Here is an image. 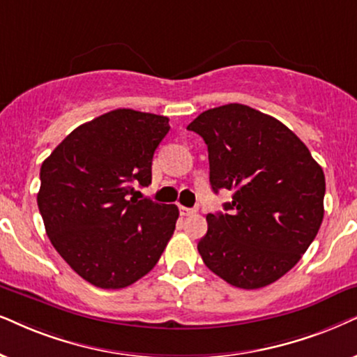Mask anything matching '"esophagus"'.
Returning <instances> with one entry per match:
<instances>
[{"mask_svg":"<svg viewBox=\"0 0 357 357\" xmlns=\"http://www.w3.org/2000/svg\"><path fill=\"white\" fill-rule=\"evenodd\" d=\"M194 209H191V207H184V206H179V214L181 215H184V218H186V215H191V214H194Z\"/></svg>","mask_w":357,"mask_h":357,"instance_id":"1","label":"esophagus"}]
</instances>
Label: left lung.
<instances>
[{
	"mask_svg": "<svg viewBox=\"0 0 357 357\" xmlns=\"http://www.w3.org/2000/svg\"><path fill=\"white\" fill-rule=\"evenodd\" d=\"M188 130L207 145L212 191H234L225 212L206 218L197 243L206 267L243 290L277 282L323 222L321 166L282 121L242 103L202 112Z\"/></svg>",
	"mask_w": 357,
	"mask_h": 357,
	"instance_id": "1",
	"label": "left lung"
}]
</instances>
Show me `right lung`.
I'll use <instances>...</instances> for the list:
<instances>
[{
    "label": "right lung",
    "mask_w": 357,
    "mask_h": 357,
    "mask_svg": "<svg viewBox=\"0 0 357 357\" xmlns=\"http://www.w3.org/2000/svg\"><path fill=\"white\" fill-rule=\"evenodd\" d=\"M169 119L119 108L77 126L40 166L38 206L49 241L75 273L105 290L150 272L173 236L174 204L128 197L151 183Z\"/></svg>",
    "instance_id": "obj_1"
}]
</instances>
